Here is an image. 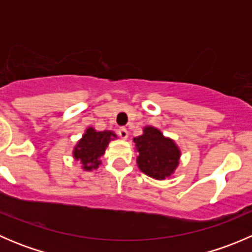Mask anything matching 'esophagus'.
<instances>
[{
    "label": "esophagus",
    "instance_id": "obj_1",
    "mask_svg": "<svg viewBox=\"0 0 252 252\" xmlns=\"http://www.w3.org/2000/svg\"><path fill=\"white\" fill-rule=\"evenodd\" d=\"M118 134H119V136H121L122 139H124V140H126V139H128L129 133H128V130H126V128H119L118 129Z\"/></svg>",
    "mask_w": 252,
    "mask_h": 252
}]
</instances>
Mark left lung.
<instances>
[{"label":"left lung","instance_id":"1","mask_svg":"<svg viewBox=\"0 0 252 252\" xmlns=\"http://www.w3.org/2000/svg\"><path fill=\"white\" fill-rule=\"evenodd\" d=\"M138 152L139 169L149 177L163 180L174 173L179 164L180 150L172 139L154 126H145L144 134L133 139Z\"/></svg>","mask_w":252,"mask_h":252}]
</instances>
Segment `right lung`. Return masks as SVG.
Returning <instances> with one entry per match:
<instances>
[{"label":"right lung","instance_id":"1","mask_svg":"<svg viewBox=\"0 0 252 252\" xmlns=\"http://www.w3.org/2000/svg\"><path fill=\"white\" fill-rule=\"evenodd\" d=\"M116 138L117 135L111 130L96 131L94 128H88L75 145L73 157L80 161L84 171L97 169L101 164L100 158L105 155L108 144Z\"/></svg>","mask_w":252,"mask_h":252}]
</instances>
